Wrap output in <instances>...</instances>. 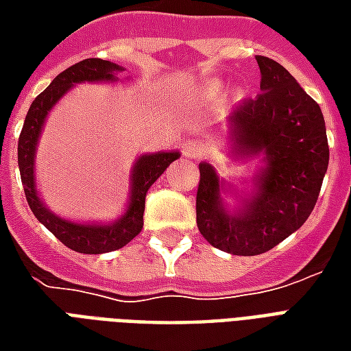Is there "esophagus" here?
<instances>
[{"label": "esophagus", "instance_id": "1", "mask_svg": "<svg viewBox=\"0 0 351 351\" xmlns=\"http://www.w3.org/2000/svg\"><path fill=\"white\" fill-rule=\"evenodd\" d=\"M182 152L186 158H199L201 154L205 152V145L197 138H188L182 145Z\"/></svg>", "mask_w": 351, "mask_h": 351}]
</instances>
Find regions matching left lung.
<instances>
[{"label": "left lung", "mask_w": 351, "mask_h": 351, "mask_svg": "<svg viewBox=\"0 0 351 351\" xmlns=\"http://www.w3.org/2000/svg\"><path fill=\"white\" fill-rule=\"evenodd\" d=\"M256 60L261 93L239 103L228 116L231 152L237 158H263L254 193L231 213L214 167L199 163L197 228L208 244L233 256L269 252L301 228L316 206L329 165L319 105L278 62Z\"/></svg>", "instance_id": "obj_1"}]
</instances>
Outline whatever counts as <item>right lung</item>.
Segmentation results:
<instances>
[{"label":"right lung","mask_w":351,"mask_h":351,"mask_svg":"<svg viewBox=\"0 0 351 351\" xmlns=\"http://www.w3.org/2000/svg\"><path fill=\"white\" fill-rule=\"evenodd\" d=\"M123 71L120 65L110 64L101 58H88L79 64L67 67L50 82V86L41 92L27 110L24 128L19 138V167L20 178L24 184L27 205L35 214V218L49 229L58 241L79 252V254H105L118 250L131 243L143 229V214H145L146 191L152 186L163 171L178 160V152H156L143 154L131 171V197L128 210L122 218L112 223H77L52 214L35 188V150L41 135L45 120L50 108L64 97L75 84L79 82H110L114 80V73Z\"/></svg>","instance_id":"obj_1"}]
</instances>
